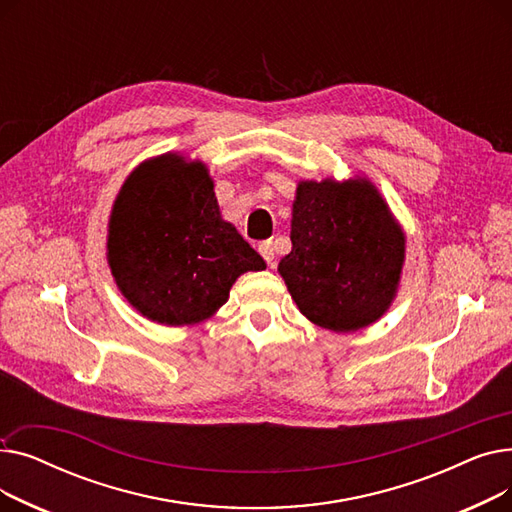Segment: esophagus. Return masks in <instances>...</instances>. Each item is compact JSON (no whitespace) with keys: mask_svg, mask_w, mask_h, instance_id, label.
<instances>
[{"mask_svg":"<svg viewBox=\"0 0 512 512\" xmlns=\"http://www.w3.org/2000/svg\"><path fill=\"white\" fill-rule=\"evenodd\" d=\"M259 253H261V257L265 259V263L270 265V267H274V257H276V249H274V242L272 240H263L261 245H259Z\"/></svg>","mask_w":512,"mask_h":512,"instance_id":"esophagus-1","label":"esophagus"}]
</instances>
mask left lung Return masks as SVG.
I'll use <instances>...</instances> for the list:
<instances>
[{
    "instance_id": "left-lung-1",
    "label": "left lung",
    "mask_w": 512,
    "mask_h": 512,
    "mask_svg": "<svg viewBox=\"0 0 512 512\" xmlns=\"http://www.w3.org/2000/svg\"><path fill=\"white\" fill-rule=\"evenodd\" d=\"M290 240L292 251L278 272L313 324L355 332L390 307L405 261V234L373 184L301 182Z\"/></svg>"
}]
</instances>
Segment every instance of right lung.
Instances as JSON below:
<instances>
[{
	"mask_svg": "<svg viewBox=\"0 0 512 512\" xmlns=\"http://www.w3.org/2000/svg\"><path fill=\"white\" fill-rule=\"evenodd\" d=\"M107 261L128 303L164 326L199 324L218 311L261 255L224 222L213 182L180 155L145 161L114 203Z\"/></svg>",
	"mask_w": 512,
	"mask_h": 512,
	"instance_id": "right-lung-1",
	"label": "right lung"
}]
</instances>
